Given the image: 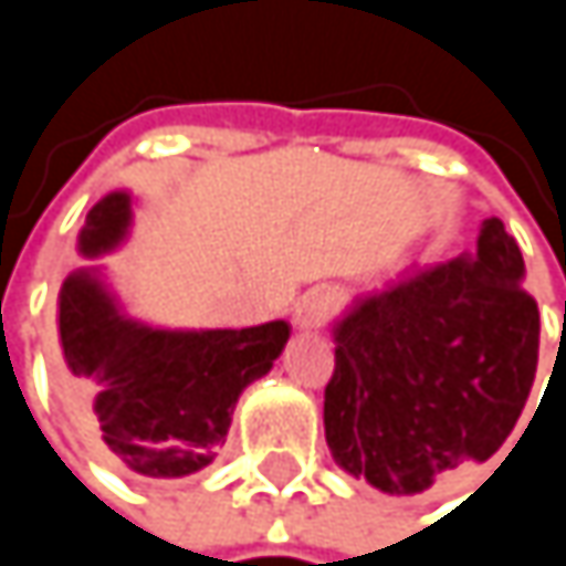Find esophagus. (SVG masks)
Returning a JSON list of instances; mask_svg holds the SVG:
<instances>
[{"instance_id": "esophagus-1", "label": "esophagus", "mask_w": 566, "mask_h": 566, "mask_svg": "<svg viewBox=\"0 0 566 566\" xmlns=\"http://www.w3.org/2000/svg\"><path fill=\"white\" fill-rule=\"evenodd\" d=\"M334 307H337L334 291L314 287V291H307V294H301V297L294 301V307H291V324H294V331H317V327H324V321L334 314Z\"/></svg>"}]
</instances>
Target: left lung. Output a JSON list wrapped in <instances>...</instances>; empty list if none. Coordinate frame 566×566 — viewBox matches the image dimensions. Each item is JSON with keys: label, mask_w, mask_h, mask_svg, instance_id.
Listing matches in <instances>:
<instances>
[{"label": "left lung", "mask_w": 566, "mask_h": 566, "mask_svg": "<svg viewBox=\"0 0 566 566\" xmlns=\"http://www.w3.org/2000/svg\"><path fill=\"white\" fill-rule=\"evenodd\" d=\"M524 259L485 219L465 259L406 269L331 327L324 436L334 462L384 495H422L511 436L537 370L541 317Z\"/></svg>", "instance_id": "obj_1"}]
</instances>
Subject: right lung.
I'll return each mask as SVG.
<instances>
[{
    "label": "right lung",
    "instance_id": "obj_1",
    "mask_svg": "<svg viewBox=\"0 0 566 566\" xmlns=\"http://www.w3.org/2000/svg\"><path fill=\"white\" fill-rule=\"evenodd\" d=\"M134 206L130 189L97 199L77 255L117 252ZM57 334L64 394L101 452L140 479H182L212 465L239 396L275 367L291 327H157L124 311L104 265H81L61 284Z\"/></svg>",
    "mask_w": 566,
    "mask_h": 566
}]
</instances>
